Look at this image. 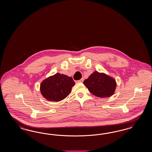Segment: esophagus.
<instances>
[{
  "label": "esophagus",
  "instance_id": "obj_1",
  "mask_svg": "<svg viewBox=\"0 0 152 152\" xmlns=\"http://www.w3.org/2000/svg\"><path fill=\"white\" fill-rule=\"evenodd\" d=\"M83 78H81V79H80V80H77V81H76V82L77 83H83Z\"/></svg>",
  "mask_w": 152,
  "mask_h": 152
}]
</instances>
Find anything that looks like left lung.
<instances>
[{
  "instance_id": "8db88e82",
  "label": "left lung",
  "mask_w": 152,
  "mask_h": 152,
  "mask_svg": "<svg viewBox=\"0 0 152 152\" xmlns=\"http://www.w3.org/2000/svg\"><path fill=\"white\" fill-rule=\"evenodd\" d=\"M83 84L90 92L100 97L111 96L114 94L116 87L114 78L97 71L94 72L83 81Z\"/></svg>"
}]
</instances>
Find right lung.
Instances as JSON below:
<instances>
[{"label": "right lung", "mask_w": 152, "mask_h": 152, "mask_svg": "<svg viewBox=\"0 0 152 152\" xmlns=\"http://www.w3.org/2000/svg\"><path fill=\"white\" fill-rule=\"evenodd\" d=\"M75 84L71 77L57 73L43 81L40 90L47 100L58 102L69 95Z\"/></svg>", "instance_id": "obj_1"}]
</instances>
